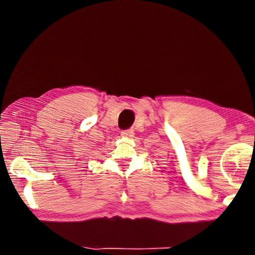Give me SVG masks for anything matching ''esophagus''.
<instances>
[{"mask_svg": "<svg viewBox=\"0 0 255 255\" xmlns=\"http://www.w3.org/2000/svg\"><path fill=\"white\" fill-rule=\"evenodd\" d=\"M120 135H122V137H132L133 132L131 129H127V130H122V132H120Z\"/></svg>", "mask_w": 255, "mask_h": 255, "instance_id": "1", "label": "esophagus"}]
</instances>
